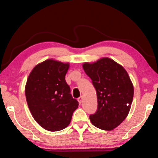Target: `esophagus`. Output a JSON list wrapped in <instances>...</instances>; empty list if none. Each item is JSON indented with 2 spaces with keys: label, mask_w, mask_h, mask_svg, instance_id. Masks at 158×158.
Segmentation results:
<instances>
[{
  "label": "esophagus",
  "mask_w": 158,
  "mask_h": 158,
  "mask_svg": "<svg viewBox=\"0 0 158 158\" xmlns=\"http://www.w3.org/2000/svg\"><path fill=\"white\" fill-rule=\"evenodd\" d=\"M77 100H78L79 104L82 103V101H83V97H82V96H81V97H79L78 99H77Z\"/></svg>",
  "instance_id": "esophagus-1"
}]
</instances>
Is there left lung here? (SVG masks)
Masks as SVG:
<instances>
[{
  "label": "left lung",
  "mask_w": 158,
  "mask_h": 158,
  "mask_svg": "<svg viewBox=\"0 0 158 158\" xmlns=\"http://www.w3.org/2000/svg\"><path fill=\"white\" fill-rule=\"evenodd\" d=\"M82 66L97 93L98 110L90 115V121L101 130H114L129 114L134 96L132 81L123 67L107 57Z\"/></svg>",
  "instance_id": "obj_1"
}]
</instances>
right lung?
I'll list each match as a JSON object with an SVG mask.
<instances>
[{
	"label": "right lung",
	"instance_id": "right-lung-1",
	"mask_svg": "<svg viewBox=\"0 0 158 158\" xmlns=\"http://www.w3.org/2000/svg\"><path fill=\"white\" fill-rule=\"evenodd\" d=\"M69 67V63L47 59L34 67L26 81L25 95L32 116L51 132L68 127L79 106L65 79Z\"/></svg>",
	"mask_w": 158,
	"mask_h": 158
}]
</instances>
